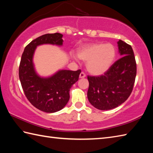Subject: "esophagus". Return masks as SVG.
<instances>
[{"label":"esophagus","instance_id":"obj_1","mask_svg":"<svg viewBox=\"0 0 153 153\" xmlns=\"http://www.w3.org/2000/svg\"><path fill=\"white\" fill-rule=\"evenodd\" d=\"M85 76H86L85 74L83 73V72H81L80 74H79V77H80V78H84V77H85Z\"/></svg>","mask_w":153,"mask_h":153}]
</instances>
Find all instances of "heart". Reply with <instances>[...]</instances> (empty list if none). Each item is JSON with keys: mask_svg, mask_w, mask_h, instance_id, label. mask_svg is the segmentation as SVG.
Segmentation results:
<instances>
[{"mask_svg": "<svg viewBox=\"0 0 153 153\" xmlns=\"http://www.w3.org/2000/svg\"><path fill=\"white\" fill-rule=\"evenodd\" d=\"M116 48L110 43H97L81 47L77 51L79 58L87 62V69L93 75H102L108 71L115 60ZM72 57H77L72 54Z\"/></svg>", "mask_w": 153, "mask_h": 153, "instance_id": "heart-1", "label": "heart"}]
</instances>
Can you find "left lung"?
Returning a JSON list of instances; mask_svg holds the SVG:
<instances>
[{
  "label": "left lung",
  "instance_id": "left-lung-1",
  "mask_svg": "<svg viewBox=\"0 0 153 153\" xmlns=\"http://www.w3.org/2000/svg\"><path fill=\"white\" fill-rule=\"evenodd\" d=\"M121 58L100 76H87L89 85L87 98L96 108L107 110L116 108L128 99L134 88L137 67L131 45L119 40Z\"/></svg>",
  "mask_w": 153,
  "mask_h": 153
}]
</instances>
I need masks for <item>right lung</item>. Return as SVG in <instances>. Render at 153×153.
<instances>
[{
    "label": "right lung",
    "instance_id": "obj_1",
    "mask_svg": "<svg viewBox=\"0 0 153 153\" xmlns=\"http://www.w3.org/2000/svg\"><path fill=\"white\" fill-rule=\"evenodd\" d=\"M62 36L59 33L45 34L32 41L25 47L19 67V77L29 101L35 108L47 113L59 111L70 99V90L79 79L81 70H61L47 77H43L35 70L33 58L39 45L62 46Z\"/></svg>",
    "mask_w": 153,
    "mask_h": 153
}]
</instances>
